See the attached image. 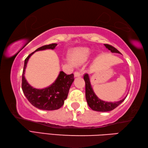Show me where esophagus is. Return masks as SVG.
<instances>
[{
    "label": "esophagus",
    "mask_w": 148,
    "mask_h": 148,
    "mask_svg": "<svg viewBox=\"0 0 148 148\" xmlns=\"http://www.w3.org/2000/svg\"><path fill=\"white\" fill-rule=\"evenodd\" d=\"M74 76L75 77H79V76H81V73H80V72H79V71H75Z\"/></svg>",
    "instance_id": "1"
}]
</instances>
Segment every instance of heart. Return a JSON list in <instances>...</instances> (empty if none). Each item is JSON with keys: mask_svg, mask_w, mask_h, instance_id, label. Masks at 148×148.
<instances>
[{"mask_svg": "<svg viewBox=\"0 0 148 148\" xmlns=\"http://www.w3.org/2000/svg\"><path fill=\"white\" fill-rule=\"evenodd\" d=\"M90 51L86 47H78L73 49L69 54L70 60L75 65H81L88 60Z\"/></svg>", "mask_w": 148, "mask_h": 148, "instance_id": "heart-1", "label": "heart"}]
</instances>
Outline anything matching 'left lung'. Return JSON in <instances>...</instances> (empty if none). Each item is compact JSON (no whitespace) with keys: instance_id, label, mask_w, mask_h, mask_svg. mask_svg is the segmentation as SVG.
<instances>
[{"instance_id":"obj_1","label":"left lung","mask_w":148,"mask_h":148,"mask_svg":"<svg viewBox=\"0 0 148 148\" xmlns=\"http://www.w3.org/2000/svg\"><path fill=\"white\" fill-rule=\"evenodd\" d=\"M106 48H107L108 50L110 51L112 53H119L121 54L120 52L118 51L113 46L108 45V44H104ZM84 80L85 81V92H86V99L87 101L88 105L92 108L93 110L98 111V112H108V111L112 110L115 108L120 105L122 103L126 97L123 98V99L116 102H107L105 101L101 100L99 98H98L96 95L93 90L91 84L90 82L89 75L88 74H85L84 76Z\"/></svg>"}]
</instances>
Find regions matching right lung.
Returning a JSON list of instances; mask_svg holds the SVG:
<instances>
[{"label": "right lung", "instance_id": "add662e5", "mask_svg": "<svg viewBox=\"0 0 148 148\" xmlns=\"http://www.w3.org/2000/svg\"><path fill=\"white\" fill-rule=\"evenodd\" d=\"M56 43H52L38 48L25 60L22 75V90L25 97L34 107L44 110H57L62 107L67 99L70 87L74 81V75H67L60 71L53 84L43 89L34 88L28 83L25 77V69L30 57L36 51L55 49Z\"/></svg>", "mask_w": 148, "mask_h": 148}]
</instances>
